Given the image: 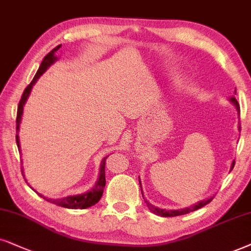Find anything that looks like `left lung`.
I'll return each instance as SVG.
<instances>
[{"mask_svg":"<svg viewBox=\"0 0 251 251\" xmlns=\"http://www.w3.org/2000/svg\"><path fill=\"white\" fill-rule=\"evenodd\" d=\"M235 93H236V91H235ZM229 101L232 102L233 104L235 105V108H236V110H238V113H239V116H240V105H239L238 101H236V99H235V98H230ZM239 129H241V126H239ZM234 164H235V162H234V160H233L232 165H230V171H232L233 168H234ZM139 182H140V187H141V181H140V179H139ZM141 193H142V196H143L142 187H141ZM213 198H215V196H211V198H208V199H205V200H202V201L198 202V203H196V204H193V205L188 206V208L180 209V210H164V209H159V208H157V206L152 205L151 203H149L148 201H147V200L145 199V196H143V200H145V202H146L147 206H148V209H149L150 211H151L152 213H155V215L160 216V217H176V216L186 215V213L193 212V211H195V210H199V209L203 208V206L206 205V204H208V203L211 202Z\"/></svg>","mask_w":251,"mask_h":251,"instance_id":"obj_1","label":"left lung"}]
</instances>
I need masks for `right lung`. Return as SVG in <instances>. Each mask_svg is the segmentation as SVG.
<instances>
[{"label": "right lung", "mask_w": 251, "mask_h": 251, "mask_svg": "<svg viewBox=\"0 0 251 251\" xmlns=\"http://www.w3.org/2000/svg\"><path fill=\"white\" fill-rule=\"evenodd\" d=\"M59 48H61V46H57L56 48H53L51 51H50L49 53H47V55L45 56V58H43L41 65H40V68L38 70V72H36V75H34V78H33L31 83H29V85L25 88V91L22 95L21 101H19L18 110H17V119H16V125H17L16 126V129H17L16 142H17V147H18L19 151H21V142H19L18 131H19V124H21V120H22L23 108H24L26 100H27L29 93H31V91H32V87L36 82V80L40 78V75H42V73L45 72L50 65L53 64V63H55L58 59L55 56V52L57 51ZM106 158H108V156L104 157V158L102 159L101 166H100V175H99L98 181H96L95 186L93 187V189L88 190V192H86L83 194H79V195L68 196V198L57 199V200L48 199V198H46V196L41 195L40 193H38V192H36V193H38L42 199H45L46 201L52 203V204L63 206V208H68V209H87V208H89V206L96 204V203L100 201V199L102 198L103 190H104V187H105V162H106ZM22 173H23V176H24V171H23V168H22ZM25 181L27 182V180L25 179ZM33 190H34V189H33Z\"/></svg>", "instance_id": "obj_1"}]
</instances>
